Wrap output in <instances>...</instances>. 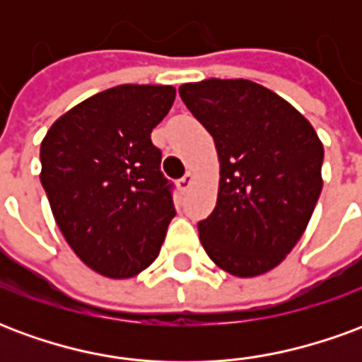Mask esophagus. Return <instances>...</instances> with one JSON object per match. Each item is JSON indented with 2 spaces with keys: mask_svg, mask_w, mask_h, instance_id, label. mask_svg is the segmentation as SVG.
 Instances as JSON below:
<instances>
[{
  "mask_svg": "<svg viewBox=\"0 0 362 362\" xmlns=\"http://www.w3.org/2000/svg\"><path fill=\"white\" fill-rule=\"evenodd\" d=\"M192 182H194V173H186V176L178 180V186H180L182 192H188L189 186H192Z\"/></svg>",
  "mask_w": 362,
  "mask_h": 362,
  "instance_id": "obj_1",
  "label": "esophagus"
}]
</instances>
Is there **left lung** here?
Segmentation results:
<instances>
[{"instance_id": "1", "label": "left lung", "mask_w": 362, "mask_h": 362, "mask_svg": "<svg viewBox=\"0 0 362 362\" xmlns=\"http://www.w3.org/2000/svg\"><path fill=\"white\" fill-rule=\"evenodd\" d=\"M178 93L219 157L217 205L197 225L202 246L235 277L272 272L318 204L324 145L316 129L293 104L248 79L184 83Z\"/></svg>"}]
</instances>
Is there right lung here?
Masks as SVG:
<instances>
[{"label":"right lung","instance_id":"right-lung-1","mask_svg":"<svg viewBox=\"0 0 362 362\" xmlns=\"http://www.w3.org/2000/svg\"><path fill=\"white\" fill-rule=\"evenodd\" d=\"M173 85H118L59 116L40 145V182L62 235L110 279L149 267L174 211L160 151L151 143Z\"/></svg>","mask_w":362,"mask_h":362}]
</instances>
